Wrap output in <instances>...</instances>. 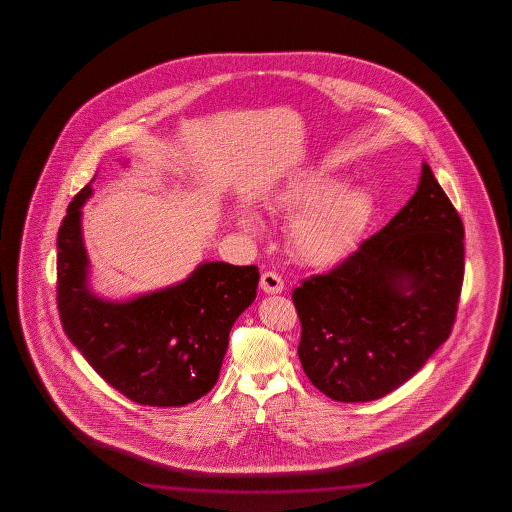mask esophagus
<instances>
[{
    "instance_id": "34e87169",
    "label": "esophagus",
    "mask_w": 512,
    "mask_h": 512,
    "mask_svg": "<svg viewBox=\"0 0 512 512\" xmlns=\"http://www.w3.org/2000/svg\"><path fill=\"white\" fill-rule=\"evenodd\" d=\"M260 286L265 294H281L283 288H285V283H283V279H281L279 274L272 272V270H267V272L261 274Z\"/></svg>"
}]
</instances>
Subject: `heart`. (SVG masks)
Returning a JSON list of instances; mask_svg holds the SVG:
<instances>
[{
  "label": "heart",
  "instance_id": "obj_1",
  "mask_svg": "<svg viewBox=\"0 0 512 512\" xmlns=\"http://www.w3.org/2000/svg\"><path fill=\"white\" fill-rule=\"evenodd\" d=\"M373 202L367 191L342 186L324 172H303L285 182L269 202L270 211L295 217L290 240L301 260L312 265L335 261L351 249L371 215ZM254 227L251 217H242Z\"/></svg>",
  "mask_w": 512,
  "mask_h": 512
}]
</instances>
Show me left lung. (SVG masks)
Here are the masks:
<instances>
[{
	"label": "left lung",
	"mask_w": 512,
	"mask_h": 512,
	"mask_svg": "<svg viewBox=\"0 0 512 512\" xmlns=\"http://www.w3.org/2000/svg\"><path fill=\"white\" fill-rule=\"evenodd\" d=\"M464 281V226L423 163L417 191L382 231L292 294L297 355L344 403L383 398L450 337Z\"/></svg>",
	"instance_id": "1"
}]
</instances>
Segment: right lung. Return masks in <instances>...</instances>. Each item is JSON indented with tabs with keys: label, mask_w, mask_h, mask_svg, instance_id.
<instances>
[{
	"label": "right lung",
	"mask_w": 512,
	"mask_h": 512,
	"mask_svg": "<svg viewBox=\"0 0 512 512\" xmlns=\"http://www.w3.org/2000/svg\"><path fill=\"white\" fill-rule=\"evenodd\" d=\"M93 182V181H91ZM91 182L68 206L57 234L62 328L96 373L148 407H182L217 383L234 321L256 299L258 267L202 263L179 285L125 303L87 285L80 217Z\"/></svg>",
	"instance_id": "1"
}]
</instances>
